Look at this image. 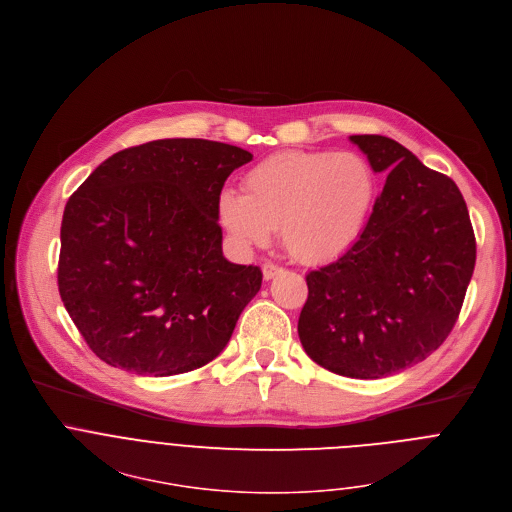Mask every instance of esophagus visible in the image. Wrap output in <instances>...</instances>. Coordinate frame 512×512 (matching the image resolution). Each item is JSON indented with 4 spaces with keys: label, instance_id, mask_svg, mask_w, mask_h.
Wrapping results in <instances>:
<instances>
[{
    "label": "esophagus",
    "instance_id": "esophagus-1",
    "mask_svg": "<svg viewBox=\"0 0 512 512\" xmlns=\"http://www.w3.org/2000/svg\"><path fill=\"white\" fill-rule=\"evenodd\" d=\"M263 277L269 281V279H273L275 275H279L283 269L279 267V265H275V263H263Z\"/></svg>",
    "mask_w": 512,
    "mask_h": 512
}]
</instances>
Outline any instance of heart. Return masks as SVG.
<instances>
[{
	"label": "heart",
	"mask_w": 512,
	"mask_h": 512,
	"mask_svg": "<svg viewBox=\"0 0 512 512\" xmlns=\"http://www.w3.org/2000/svg\"><path fill=\"white\" fill-rule=\"evenodd\" d=\"M245 193L223 191L217 215L241 247H263L281 231L301 263L346 255L364 235L378 199V175L358 152L287 150L257 162Z\"/></svg>",
	"instance_id": "b5f03b06"
}]
</instances>
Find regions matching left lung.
<instances>
[{
  "mask_svg": "<svg viewBox=\"0 0 512 512\" xmlns=\"http://www.w3.org/2000/svg\"><path fill=\"white\" fill-rule=\"evenodd\" d=\"M350 138L388 179L362 239L307 273L297 331L321 368L378 380L444 344L474 271L476 239L452 179L388 136Z\"/></svg>",
  "mask_w": 512,
  "mask_h": 512,
  "instance_id": "left-lung-1",
  "label": "left lung"
}]
</instances>
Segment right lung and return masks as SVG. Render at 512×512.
Wrapping results in <instances>:
<instances>
[{
    "instance_id": "right-lung-1",
    "label": "right lung",
    "mask_w": 512,
    "mask_h": 512,
    "mask_svg": "<svg viewBox=\"0 0 512 512\" xmlns=\"http://www.w3.org/2000/svg\"><path fill=\"white\" fill-rule=\"evenodd\" d=\"M251 152L164 138L104 160L68 199L58 289L108 366L175 376L215 360L261 287L255 265L223 257L217 203Z\"/></svg>"
}]
</instances>
